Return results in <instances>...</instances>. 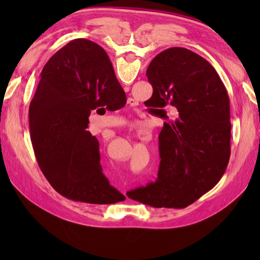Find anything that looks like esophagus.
<instances>
[{
	"mask_svg": "<svg viewBox=\"0 0 260 260\" xmlns=\"http://www.w3.org/2000/svg\"><path fill=\"white\" fill-rule=\"evenodd\" d=\"M135 102H134V100L133 99H128V104H131V105H133Z\"/></svg>",
	"mask_w": 260,
	"mask_h": 260,
	"instance_id": "1",
	"label": "esophagus"
}]
</instances>
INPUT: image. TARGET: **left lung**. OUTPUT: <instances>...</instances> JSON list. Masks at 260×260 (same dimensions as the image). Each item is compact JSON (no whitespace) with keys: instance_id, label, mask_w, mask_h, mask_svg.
<instances>
[{"instance_id":"obj_1","label":"left lung","mask_w":260,"mask_h":260,"mask_svg":"<svg viewBox=\"0 0 260 260\" xmlns=\"http://www.w3.org/2000/svg\"><path fill=\"white\" fill-rule=\"evenodd\" d=\"M152 86L149 107L166 117L159 136L158 178L134 191L135 201L152 208L182 209L212 189L225 173L231 156L230 98L208 60L186 48L158 54L147 69Z\"/></svg>"}]
</instances>
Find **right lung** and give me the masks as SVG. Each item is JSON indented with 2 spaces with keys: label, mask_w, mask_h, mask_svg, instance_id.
I'll return each instance as SVG.
<instances>
[{
  "label": "right lung",
  "mask_w": 260,
  "mask_h": 260,
  "mask_svg": "<svg viewBox=\"0 0 260 260\" xmlns=\"http://www.w3.org/2000/svg\"><path fill=\"white\" fill-rule=\"evenodd\" d=\"M29 104V134L39 167L69 200L111 204L125 196L109 183L99 141L86 131L93 110H118L126 94L102 47L76 39L47 61Z\"/></svg>",
  "instance_id": "right-lung-1"
}]
</instances>
